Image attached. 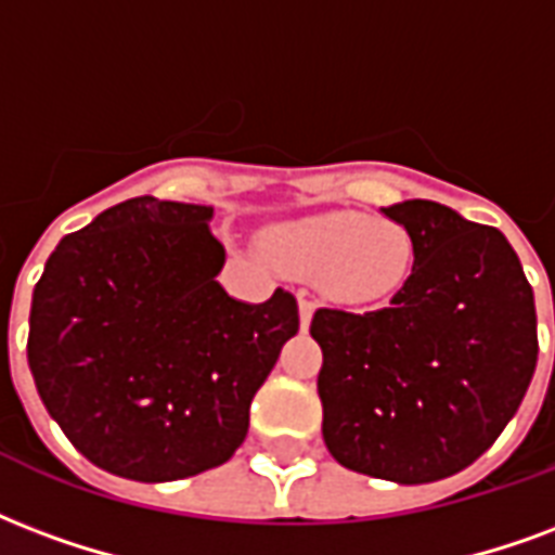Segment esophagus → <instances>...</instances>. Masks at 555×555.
Returning a JSON list of instances; mask_svg holds the SVG:
<instances>
[{
	"mask_svg": "<svg viewBox=\"0 0 555 555\" xmlns=\"http://www.w3.org/2000/svg\"><path fill=\"white\" fill-rule=\"evenodd\" d=\"M311 314H314V299L299 297V326H302V330H309Z\"/></svg>",
	"mask_w": 555,
	"mask_h": 555,
	"instance_id": "esophagus-1",
	"label": "esophagus"
}]
</instances>
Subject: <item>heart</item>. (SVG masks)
<instances>
[{"label":"heart","instance_id":"obj_1","mask_svg":"<svg viewBox=\"0 0 555 555\" xmlns=\"http://www.w3.org/2000/svg\"><path fill=\"white\" fill-rule=\"evenodd\" d=\"M264 253L294 276H318L344 306H376L412 276L414 244L405 225L359 211H323L270 225Z\"/></svg>","mask_w":555,"mask_h":555}]
</instances>
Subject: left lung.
<instances>
[{
	"label": "left lung",
	"instance_id": "1",
	"mask_svg": "<svg viewBox=\"0 0 555 555\" xmlns=\"http://www.w3.org/2000/svg\"><path fill=\"white\" fill-rule=\"evenodd\" d=\"M414 244L391 306L318 309L323 441L338 465L424 486L474 465L518 412L535 361V297L494 225L429 199L382 208Z\"/></svg>",
	"mask_w": 555,
	"mask_h": 555
}]
</instances>
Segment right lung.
<instances>
[{
  "mask_svg": "<svg viewBox=\"0 0 555 555\" xmlns=\"http://www.w3.org/2000/svg\"><path fill=\"white\" fill-rule=\"evenodd\" d=\"M211 205L134 196L49 256L28 314V367L88 462L173 482L229 462L249 403L299 330L297 299L229 297Z\"/></svg>",
  "mask_w": 555,
  "mask_h": 555,
  "instance_id": "right-lung-1",
  "label": "right lung"
}]
</instances>
